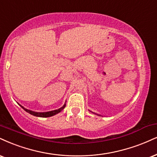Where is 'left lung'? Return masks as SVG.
Wrapping results in <instances>:
<instances>
[{
	"label": "left lung",
	"instance_id": "8db88e82",
	"mask_svg": "<svg viewBox=\"0 0 157 157\" xmlns=\"http://www.w3.org/2000/svg\"><path fill=\"white\" fill-rule=\"evenodd\" d=\"M90 111V112H91V113H93V112H92V111H90V110H89ZM94 113V114H96V115H97V116H101V115H99V114H97V113Z\"/></svg>",
	"mask_w": 157,
	"mask_h": 157
}]
</instances>
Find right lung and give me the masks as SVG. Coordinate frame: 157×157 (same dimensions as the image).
I'll list each match as a JSON object with an SVG mask.
<instances>
[{
  "instance_id": "1",
  "label": "right lung",
  "mask_w": 157,
  "mask_h": 157,
  "mask_svg": "<svg viewBox=\"0 0 157 157\" xmlns=\"http://www.w3.org/2000/svg\"><path fill=\"white\" fill-rule=\"evenodd\" d=\"M20 105V104H19ZM20 107H22V109H25L26 112L30 113L31 115H33V116H36V117H41V118H48V117H51V116H53L55 115L58 114L59 113L60 111H62L64 109V107H66V103L62 106L60 108L57 109H54V110H51V111H48V112H35V111L31 110V109H28L25 108L23 106H22L21 105H20Z\"/></svg>"
}]
</instances>
